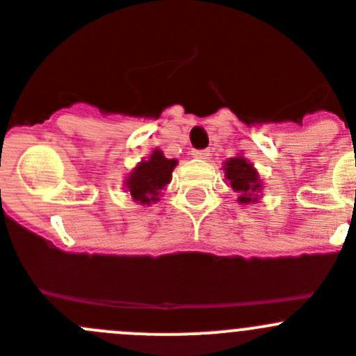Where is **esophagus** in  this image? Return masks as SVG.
Returning a JSON list of instances; mask_svg holds the SVG:
<instances>
[{
  "label": "esophagus",
  "mask_w": 356,
  "mask_h": 356,
  "mask_svg": "<svg viewBox=\"0 0 356 356\" xmlns=\"http://www.w3.org/2000/svg\"><path fill=\"white\" fill-rule=\"evenodd\" d=\"M192 156H194V159H200V161H208V159H210V152H208V149H194V152H192Z\"/></svg>",
  "instance_id": "obj_1"
}]
</instances>
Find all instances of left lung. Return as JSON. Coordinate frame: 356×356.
I'll use <instances>...</instances> for the list:
<instances>
[{
  "instance_id": "8db88e82",
  "label": "left lung",
  "mask_w": 356,
  "mask_h": 356,
  "mask_svg": "<svg viewBox=\"0 0 356 356\" xmlns=\"http://www.w3.org/2000/svg\"><path fill=\"white\" fill-rule=\"evenodd\" d=\"M224 172H226V180L229 181L231 188L240 194L238 203H257L259 200L257 195L261 192L259 175L245 156L238 155L224 162Z\"/></svg>"
}]
</instances>
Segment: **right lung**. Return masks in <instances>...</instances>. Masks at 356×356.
I'll list each match as a JSON object with an SVG mask.
<instances>
[{"label":"right lung","instance_id":"add662e5","mask_svg":"<svg viewBox=\"0 0 356 356\" xmlns=\"http://www.w3.org/2000/svg\"><path fill=\"white\" fill-rule=\"evenodd\" d=\"M176 159H165L161 149H153L148 161L139 162L125 180V188L139 204H152L161 200V192L171 181Z\"/></svg>","mask_w":356,"mask_h":356}]
</instances>
